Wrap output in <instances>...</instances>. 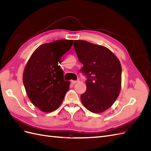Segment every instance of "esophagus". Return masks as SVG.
I'll use <instances>...</instances> for the list:
<instances>
[{
  "mask_svg": "<svg viewBox=\"0 0 151 151\" xmlns=\"http://www.w3.org/2000/svg\"><path fill=\"white\" fill-rule=\"evenodd\" d=\"M79 82V81H71V83L73 84H76V83H78Z\"/></svg>",
  "mask_w": 151,
  "mask_h": 151,
  "instance_id": "34e87169",
  "label": "esophagus"
}]
</instances>
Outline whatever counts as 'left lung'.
<instances>
[{
  "instance_id": "obj_1",
  "label": "left lung",
  "mask_w": 151,
  "mask_h": 151,
  "mask_svg": "<svg viewBox=\"0 0 151 151\" xmlns=\"http://www.w3.org/2000/svg\"><path fill=\"white\" fill-rule=\"evenodd\" d=\"M74 47L80 62V72L86 76V91L81 96L84 107L91 112L102 113L110 108L119 96L122 66L118 58L101 45L74 40Z\"/></svg>"
}]
</instances>
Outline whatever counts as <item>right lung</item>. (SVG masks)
<instances>
[{
    "mask_svg": "<svg viewBox=\"0 0 151 151\" xmlns=\"http://www.w3.org/2000/svg\"><path fill=\"white\" fill-rule=\"evenodd\" d=\"M73 42L58 40L40 45L26 63L23 84L31 102L41 111L52 112L57 109L69 89L70 82L63 79L58 62L70 49Z\"/></svg>",
    "mask_w": 151,
    "mask_h": 151,
    "instance_id": "right-lung-1",
    "label": "right lung"
}]
</instances>
